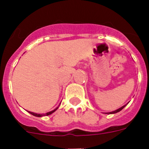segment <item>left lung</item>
Instances as JSON below:
<instances>
[{"label": "left lung", "mask_w": 149, "mask_h": 149, "mask_svg": "<svg viewBox=\"0 0 149 149\" xmlns=\"http://www.w3.org/2000/svg\"><path fill=\"white\" fill-rule=\"evenodd\" d=\"M125 107V106H123V107H121V108H119V109H118V110H115V111L110 112V114H112V113H118V112L121 111V110H122V109H123V108H124V107Z\"/></svg>", "instance_id": "obj_1"}]
</instances>
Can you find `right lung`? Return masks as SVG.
<instances>
[{
  "label": "right lung",
  "instance_id": "right-lung-1",
  "mask_svg": "<svg viewBox=\"0 0 149 149\" xmlns=\"http://www.w3.org/2000/svg\"><path fill=\"white\" fill-rule=\"evenodd\" d=\"M58 109V107H56V109H54V110H52V111L51 112H48V113H47L45 114H38V113H33V112H29L30 114H32L33 116H37V117H41V116H48V115H51V113H53L54 112L56 111V110Z\"/></svg>",
  "mask_w": 149,
  "mask_h": 149
}]
</instances>
